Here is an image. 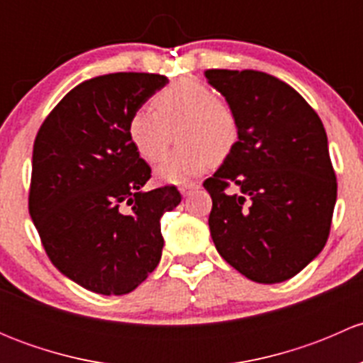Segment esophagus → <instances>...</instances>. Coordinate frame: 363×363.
Segmentation results:
<instances>
[{"instance_id": "esophagus-1", "label": "esophagus", "mask_w": 363, "mask_h": 363, "mask_svg": "<svg viewBox=\"0 0 363 363\" xmlns=\"http://www.w3.org/2000/svg\"><path fill=\"white\" fill-rule=\"evenodd\" d=\"M179 189H181L182 196H189L195 189H199V182H186V184H182Z\"/></svg>"}]
</instances>
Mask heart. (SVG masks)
I'll use <instances>...</instances> for the list:
<instances>
[{
	"label": "heart",
	"mask_w": 363,
	"mask_h": 363,
	"mask_svg": "<svg viewBox=\"0 0 363 363\" xmlns=\"http://www.w3.org/2000/svg\"><path fill=\"white\" fill-rule=\"evenodd\" d=\"M128 121V138L142 160L155 163L167 151L175 130L177 147L156 168L161 182L186 184L235 151L240 121L235 108L196 79L175 80Z\"/></svg>",
	"instance_id": "b5f03b06"
}]
</instances>
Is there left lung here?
<instances>
[{
	"instance_id": "left-lung-1",
	"label": "left lung",
	"mask_w": 363,
	"mask_h": 363,
	"mask_svg": "<svg viewBox=\"0 0 363 363\" xmlns=\"http://www.w3.org/2000/svg\"><path fill=\"white\" fill-rule=\"evenodd\" d=\"M235 108V151L203 182L219 255L247 279L283 283L325 247L337 200L327 133L318 113L283 80L256 69H207ZM235 185L237 194L225 189Z\"/></svg>"
}]
</instances>
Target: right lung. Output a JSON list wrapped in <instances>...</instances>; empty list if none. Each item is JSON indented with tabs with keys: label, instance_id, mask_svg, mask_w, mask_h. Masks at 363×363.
<instances>
[{
	"label": "right lung",
	"instance_id": "add662e5",
	"mask_svg": "<svg viewBox=\"0 0 363 363\" xmlns=\"http://www.w3.org/2000/svg\"><path fill=\"white\" fill-rule=\"evenodd\" d=\"M168 79L108 73L73 87L33 145L29 216L57 270L100 295L133 291L158 267L160 219L181 203L151 179L128 138V121Z\"/></svg>",
	"mask_w": 363,
	"mask_h": 363
}]
</instances>
